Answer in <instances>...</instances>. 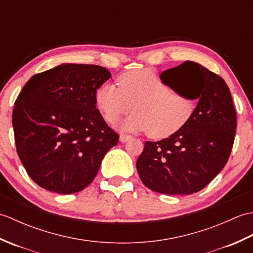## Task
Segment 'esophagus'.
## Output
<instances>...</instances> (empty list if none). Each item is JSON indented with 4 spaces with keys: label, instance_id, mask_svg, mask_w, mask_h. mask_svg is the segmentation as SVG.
I'll list each match as a JSON object with an SVG mask.
<instances>
[{
    "label": "esophagus",
    "instance_id": "34e87169",
    "mask_svg": "<svg viewBox=\"0 0 253 253\" xmlns=\"http://www.w3.org/2000/svg\"><path fill=\"white\" fill-rule=\"evenodd\" d=\"M129 139H131V136L125 135V133H122V135L120 136V141L121 142H126V141L129 140Z\"/></svg>",
    "mask_w": 253,
    "mask_h": 253
}]
</instances>
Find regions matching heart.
<instances>
[{
	"instance_id": "obj_1",
	"label": "heart",
	"mask_w": 253,
	"mask_h": 253,
	"mask_svg": "<svg viewBox=\"0 0 253 253\" xmlns=\"http://www.w3.org/2000/svg\"><path fill=\"white\" fill-rule=\"evenodd\" d=\"M117 86L104 84L96 90V109L104 120L114 124L131 110L135 111L121 124V129L148 130L152 138H164L176 132L190 117L192 102L182 100L163 85L151 69H138L121 75Z\"/></svg>"
}]
</instances>
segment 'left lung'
Listing matches in <instances>:
<instances>
[{
    "label": "left lung",
    "mask_w": 253,
    "mask_h": 253,
    "mask_svg": "<svg viewBox=\"0 0 253 253\" xmlns=\"http://www.w3.org/2000/svg\"><path fill=\"white\" fill-rule=\"evenodd\" d=\"M168 84L182 83L185 95L198 100L190 117L168 138L144 143L138 174L149 189L190 195L208 186L227 163L236 135V111L222 77L195 62L168 69Z\"/></svg>",
    "instance_id": "obj_1"
}]
</instances>
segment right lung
Segmentation results:
<instances>
[{"mask_svg":"<svg viewBox=\"0 0 253 253\" xmlns=\"http://www.w3.org/2000/svg\"><path fill=\"white\" fill-rule=\"evenodd\" d=\"M106 68L61 64L32 76L13 110L18 157L45 190L68 195L84 189L118 135L95 106V92L111 78Z\"/></svg>","mask_w":253,"mask_h":253,"instance_id":"obj_1","label":"right lung"}]
</instances>
